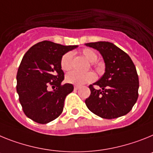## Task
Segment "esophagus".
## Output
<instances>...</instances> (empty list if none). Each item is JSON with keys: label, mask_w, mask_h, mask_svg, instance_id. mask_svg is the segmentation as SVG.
I'll list each match as a JSON object with an SVG mask.
<instances>
[{"label": "esophagus", "mask_w": 153, "mask_h": 153, "mask_svg": "<svg viewBox=\"0 0 153 153\" xmlns=\"http://www.w3.org/2000/svg\"><path fill=\"white\" fill-rule=\"evenodd\" d=\"M80 88V87H79V86H78V85H75L74 88H75V90H78V88Z\"/></svg>", "instance_id": "obj_1"}]
</instances>
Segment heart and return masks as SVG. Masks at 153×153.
<instances>
[{
	"label": "heart",
	"mask_w": 153,
	"mask_h": 153,
	"mask_svg": "<svg viewBox=\"0 0 153 153\" xmlns=\"http://www.w3.org/2000/svg\"><path fill=\"white\" fill-rule=\"evenodd\" d=\"M82 54L85 57L88 62H95L98 59L96 53L91 49L85 48L82 51ZM71 52H67L64 54L61 58V67L64 71H68L71 68ZM67 82L70 84L75 85H82L91 82L95 79V75L91 71L88 72H78L76 71H72L68 73L65 78Z\"/></svg>",
	"instance_id": "1"
}]
</instances>
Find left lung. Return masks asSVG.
Wrapping results in <instances>:
<instances>
[{
	"label": "left lung",
	"mask_w": 153,
	"mask_h": 153,
	"mask_svg": "<svg viewBox=\"0 0 153 153\" xmlns=\"http://www.w3.org/2000/svg\"><path fill=\"white\" fill-rule=\"evenodd\" d=\"M96 49L103 58L104 75L89 85L91 95L86 99L88 108L103 119H115L128 113L138 99L139 77L132 59L116 45L108 42L85 44Z\"/></svg>",
	"instance_id": "1"
}]
</instances>
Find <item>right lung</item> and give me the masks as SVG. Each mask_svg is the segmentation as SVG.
I'll list each match as a JSON object with an SVG mask.
<instances>
[{"label": "right lung", "mask_w": 153, "mask_h": 153, "mask_svg": "<svg viewBox=\"0 0 153 153\" xmlns=\"http://www.w3.org/2000/svg\"><path fill=\"white\" fill-rule=\"evenodd\" d=\"M77 47L44 41L25 53L17 74V92L24 112L29 119L47 124L62 114L65 99L74 86L69 83L62 85L65 78L61 58ZM48 85L57 88L49 91Z\"/></svg>", "instance_id": "obj_1"}]
</instances>
